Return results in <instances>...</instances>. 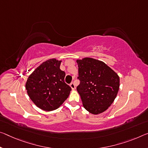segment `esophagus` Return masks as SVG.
Instances as JSON below:
<instances>
[{
	"instance_id": "esophagus-1",
	"label": "esophagus",
	"mask_w": 148,
	"mask_h": 148,
	"mask_svg": "<svg viewBox=\"0 0 148 148\" xmlns=\"http://www.w3.org/2000/svg\"><path fill=\"white\" fill-rule=\"evenodd\" d=\"M70 86L71 87V88L72 89V90H75V88H76V87H75V85H74V84L73 82L70 83Z\"/></svg>"
}]
</instances>
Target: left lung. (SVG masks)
<instances>
[{"label": "left lung", "instance_id": "1", "mask_svg": "<svg viewBox=\"0 0 148 148\" xmlns=\"http://www.w3.org/2000/svg\"><path fill=\"white\" fill-rule=\"evenodd\" d=\"M80 82L76 90L87 111L97 114L109 108L116 97L120 79L115 72L100 60L91 58L77 60Z\"/></svg>", "mask_w": 148, "mask_h": 148}]
</instances>
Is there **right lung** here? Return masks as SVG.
<instances>
[{
    "label": "right lung",
    "mask_w": 148,
    "mask_h": 148,
    "mask_svg": "<svg viewBox=\"0 0 148 148\" xmlns=\"http://www.w3.org/2000/svg\"><path fill=\"white\" fill-rule=\"evenodd\" d=\"M61 60L51 58L39 66L27 78V94L37 107L47 111L58 109L69 96L72 88L65 83Z\"/></svg>",
    "instance_id": "1"
}]
</instances>
